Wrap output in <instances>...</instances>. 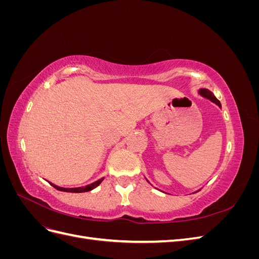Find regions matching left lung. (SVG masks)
<instances>
[{
  "instance_id": "left-lung-1",
  "label": "left lung",
  "mask_w": 259,
  "mask_h": 259,
  "mask_svg": "<svg viewBox=\"0 0 259 259\" xmlns=\"http://www.w3.org/2000/svg\"><path fill=\"white\" fill-rule=\"evenodd\" d=\"M198 94L199 95L201 96V97H204V98H206V99H208V100H210L211 103H214L215 105H217L219 108L222 109V105H221V103H219V100L215 97V95L213 93H211L209 90H207V89H200L199 91H198ZM146 178V177H145ZM146 180L147 182L150 184V182H149V180L146 178ZM151 185V184H150ZM152 186V185H151ZM155 189H158V188H155ZM160 191H162V190H160ZM198 191H200V189L198 190ZM198 191H195V192H198ZM162 192H164V191H162ZM195 192H193V193H195ZM164 193H166V192H164Z\"/></svg>"
}]
</instances>
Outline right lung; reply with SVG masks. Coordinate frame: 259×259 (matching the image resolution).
Listing matches in <instances>:
<instances>
[{
	"instance_id": "add662e5",
	"label": "right lung",
	"mask_w": 259,
	"mask_h": 259,
	"mask_svg": "<svg viewBox=\"0 0 259 259\" xmlns=\"http://www.w3.org/2000/svg\"><path fill=\"white\" fill-rule=\"evenodd\" d=\"M104 179H105V177H101L100 179L96 180V182H94V183H92V184H90V185L82 186V187H77V188H64V187H59V186L54 185V184H52V183H51V185H52L54 188H56V189L59 190V191H65V192H88V191H91V190H93V189H95L96 187H98V186L101 184V182H103Z\"/></svg>"
}]
</instances>
